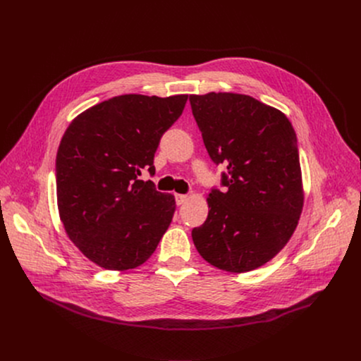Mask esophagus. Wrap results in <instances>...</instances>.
<instances>
[{
	"instance_id": "1",
	"label": "esophagus",
	"mask_w": 361,
	"mask_h": 361,
	"mask_svg": "<svg viewBox=\"0 0 361 361\" xmlns=\"http://www.w3.org/2000/svg\"><path fill=\"white\" fill-rule=\"evenodd\" d=\"M187 200H188V195H187V194H176V202H177V205L184 204Z\"/></svg>"
}]
</instances>
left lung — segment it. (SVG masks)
I'll return each instance as SVG.
<instances>
[{
	"label": "left lung",
	"mask_w": 361,
	"mask_h": 361,
	"mask_svg": "<svg viewBox=\"0 0 361 361\" xmlns=\"http://www.w3.org/2000/svg\"><path fill=\"white\" fill-rule=\"evenodd\" d=\"M202 141L214 164H224L226 190L207 197L209 216L192 228L205 262L230 273L270 262L293 235L302 210L295 131L288 118L244 94L190 95Z\"/></svg>",
	"instance_id": "left-lung-1"
}]
</instances>
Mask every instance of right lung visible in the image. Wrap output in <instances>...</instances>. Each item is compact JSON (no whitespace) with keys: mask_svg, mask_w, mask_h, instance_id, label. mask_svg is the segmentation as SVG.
Wrapping results in <instances>:
<instances>
[{"mask_svg":"<svg viewBox=\"0 0 361 361\" xmlns=\"http://www.w3.org/2000/svg\"><path fill=\"white\" fill-rule=\"evenodd\" d=\"M187 95L126 94L75 117L56 160L60 219L80 251L107 270L138 267L156 251L174 212V195L152 181L154 154L178 120Z\"/></svg>","mask_w":361,"mask_h":361,"instance_id":"right-lung-1","label":"right lung"}]
</instances>
